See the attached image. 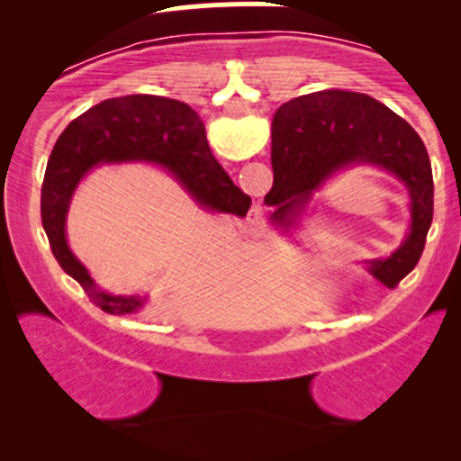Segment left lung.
<instances>
[{
  "mask_svg": "<svg viewBox=\"0 0 461 461\" xmlns=\"http://www.w3.org/2000/svg\"><path fill=\"white\" fill-rule=\"evenodd\" d=\"M273 188L264 197L268 225L297 238L303 216L327 184L353 167H370L403 184L410 223L390 256L362 260L385 288H396L422 256L433 221V176L425 145L414 128L362 93L303 95L279 105L273 116Z\"/></svg>",
  "mask_w": 461,
  "mask_h": 461,
  "instance_id": "obj_1",
  "label": "left lung"
}]
</instances>
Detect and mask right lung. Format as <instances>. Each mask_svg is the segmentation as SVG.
<instances>
[{
    "label": "right lung",
    "instance_id": "right-lung-1",
    "mask_svg": "<svg viewBox=\"0 0 461 461\" xmlns=\"http://www.w3.org/2000/svg\"><path fill=\"white\" fill-rule=\"evenodd\" d=\"M156 164L210 212L245 216L251 199L231 182L205 140L199 114L177 99L128 95L105 99L73 119L56 140L41 190V216L62 271L108 314H139L147 294L105 293L67 240V212L79 182L102 164Z\"/></svg>",
    "mask_w": 461,
    "mask_h": 461
}]
</instances>
